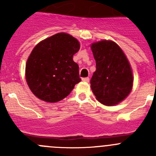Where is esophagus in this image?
<instances>
[{"mask_svg":"<svg viewBox=\"0 0 156 156\" xmlns=\"http://www.w3.org/2000/svg\"><path fill=\"white\" fill-rule=\"evenodd\" d=\"M89 80H90V79H89L88 77H86V78H83V79H82V81H83V82L88 83V82H89Z\"/></svg>","mask_w":156,"mask_h":156,"instance_id":"34e87169","label":"esophagus"}]
</instances>
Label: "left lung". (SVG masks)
Returning <instances> with one entry per match:
<instances>
[{
	"instance_id": "1",
	"label": "left lung",
	"mask_w": 156,
	"mask_h": 156,
	"mask_svg": "<svg viewBox=\"0 0 156 156\" xmlns=\"http://www.w3.org/2000/svg\"><path fill=\"white\" fill-rule=\"evenodd\" d=\"M90 48L96 62V71L90 87L99 102L113 106L127 98L133 87L131 66L120 47L112 41L92 43Z\"/></svg>"
}]
</instances>
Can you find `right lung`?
Returning a JSON list of instances; mask_svg holds the SVG:
<instances>
[{
    "mask_svg": "<svg viewBox=\"0 0 156 156\" xmlns=\"http://www.w3.org/2000/svg\"><path fill=\"white\" fill-rule=\"evenodd\" d=\"M78 40L58 33L34 47L26 64V80L36 97L46 102H58L71 93L81 81L79 66L73 55L80 50Z\"/></svg>",
    "mask_w": 156,
    "mask_h": 156,
    "instance_id": "obj_1",
    "label": "right lung"
}]
</instances>
